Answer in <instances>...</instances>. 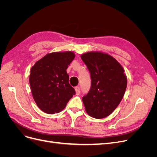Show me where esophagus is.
I'll use <instances>...</instances> for the list:
<instances>
[{
  "mask_svg": "<svg viewBox=\"0 0 157 157\" xmlns=\"http://www.w3.org/2000/svg\"><path fill=\"white\" fill-rule=\"evenodd\" d=\"M75 93H76V95H77V96H78V95L80 94V87H78V86L75 87Z\"/></svg>",
  "mask_w": 157,
  "mask_h": 157,
  "instance_id": "34e87169",
  "label": "esophagus"
}]
</instances>
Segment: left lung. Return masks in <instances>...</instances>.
I'll use <instances>...</instances> for the list:
<instances>
[{"label":"left lung","mask_w":157,"mask_h":157,"mask_svg":"<svg viewBox=\"0 0 157 157\" xmlns=\"http://www.w3.org/2000/svg\"><path fill=\"white\" fill-rule=\"evenodd\" d=\"M91 75V88L82 98L88 115L98 119L110 115L124 96L127 77L124 69L108 54L88 52L81 55Z\"/></svg>","instance_id":"1"}]
</instances>
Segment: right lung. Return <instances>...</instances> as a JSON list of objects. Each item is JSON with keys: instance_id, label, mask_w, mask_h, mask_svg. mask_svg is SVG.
Here are the masks:
<instances>
[{"instance_id": "right-lung-1", "label": "right lung", "mask_w": 157, "mask_h": 157, "mask_svg": "<svg viewBox=\"0 0 157 157\" xmlns=\"http://www.w3.org/2000/svg\"><path fill=\"white\" fill-rule=\"evenodd\" d=\"M75 57L72 51L52 52L31 67V93L37 106L43 112L50 115L61 112L75 94L66 71Z\"/></svg>"}]
</instances>
